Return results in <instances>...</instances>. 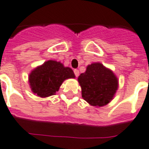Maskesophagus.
Wrapping results in <instances>:
<instances>
[{
    "instance_id": "obj_1",
    "label": "esophagus",
    "mask_w": 149,
    "mask_h": 149,
    "mask_svg": "<svg viewBox=\"0 0 149 149\" xmlns=\"http://www.w3.org/2000/svg\"><path fill=\"white\" fill-rule=\"evenodd\" d=\"M74 75L76 77H78V75H79V71H78V69H74Z\"/></svg>"
}]
</instances>
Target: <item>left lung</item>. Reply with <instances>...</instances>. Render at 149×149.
Returning a JSON list of instances; mask_svg holds the SVG:
<instances>
[{
  "mask_svg": "<svg viewBox=\"0 0 149 149\" xmlns=\"http://www.w3.org/2000/svg\"><path fill=\"white\" fill-rule=\"evenodd\" d=\"M78 82L82 97L93 106H104L112 100L118 81L112 71L100 63H94L81 74Z\"/></svg>",
  "mask_w": 149,
  "mask_h": 149,
  "instance_id": "8db88e82",
  "label": "left lung"
}]
</instances>
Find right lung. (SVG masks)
Wrapping results in <instances>:
<instances>
[{"label":"right lung","instance_id":"right-lung-1","mask_svg":"<svg viewBox=\"0 0 149 149\" xmlns=\"http://www.w3.org/2000/svg\"><path fill=\"white\" fill-rule=\"evenodd\" d=\"M74 77L72 69L64 67L61 62L50 60L31 71L29 83L34 94L45 97L54 95L65 79Z\"/></svg>","mask_w":149,"mask_h":149}]
</instances>
